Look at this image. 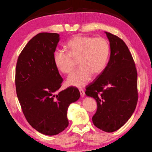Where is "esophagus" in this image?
Segmentation results:
<instances>
[{
	"label": "esophagus",
	"mask_w": 152,
	"mask_h": 152,
	"mask_svg": "<svg viewBox=\"0 0 152 152\" xmlns=\"http://www.w3.org/2000/svg\"><path fill=\"white\" fill-rule=\"evenodd\" d=\"M79 91L80 93V95H81V96H82V97H83V96H85V91H83L82 89H80Z\"/></svg>",
	"instance_id": "1"
}]
</instances>
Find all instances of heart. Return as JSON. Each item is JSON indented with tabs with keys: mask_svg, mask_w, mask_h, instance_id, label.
<instances>
[{
	"mask_svg": "<svg viewBox=\"0 0 152 152\" xmlns=\"http://www.w3.org/2000/svg\"><path fill=\"white\" fill-rule=\"evenodd\" d=\"M66 48L68 53L56 50L53 58L55 65L64 74L72 72L74 59L78 58L80 66L68 77L69 85L83 87L91 80L93 73L97 75L104 69L110 53V45L105 38L78 35L68 42Z\"/></svg>",
	"mask_w": 152,
	"mask_h": 152,
	"instance_id": "obj_1",
	"label": "heart"
}]
</instances>
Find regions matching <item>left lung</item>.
Here are the masks:
<instances>
[{
    "instance_id": "left-lung-1",
    "label": "left lung",
    "mask_w": 152,
    "mask_h": 152,
    "mask_svg": "<svg viewBox=\"0 0 152 152\" xmlns=\"http://www.w3.org/2000/svg\"><path fill=\"white\" fill-rule=\"evenodd\" d=\"M105 33L110 42V57L105 69L86 87V94L94 98L97 104L92 118L93 124L111 133L121 128L136 108L137 71L124 40L108 32Z\"/></svg>"
}]
</instances>
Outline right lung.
Here are the masks:
<instances>
[{"label":"right lung","mask_w":152,"mask_h":152,"mask_svg":"<svg viewBox=\"0 0 152 152\" xmlns=\"http://www.w3.org/2000/svg\"><path fill=\"white\" fill-rule=\"evenodd\" d=\"M59 41L57 33L37 34L19 54L15 69L16 93L25 118L37 131L50 136L68 127V108L80 96L72 86L57 92L63 81L53 58Z\"/></svg>","instance_id":"1"}]
</instances>
